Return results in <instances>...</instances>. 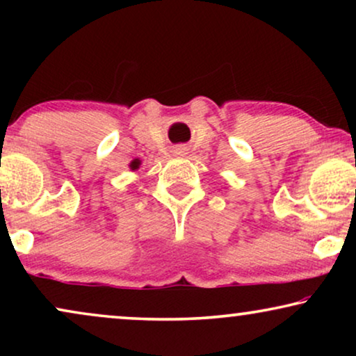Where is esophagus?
Masks as SVG:
<instances>
[{
	"mask_svg": "<svg viewBox=\"0 0 356 356\" xmlns=\"http://www.w3.org/2000/svg\"><path fill=\"white\" fill-rule=\"evenodd\" d=\"M175 154H177V155H183V154H184V147H177V149H175Z\"/></svg>",
	"mask_w": 356,
	"mask_h": 356,
	"instance_id": "esophagus-1",
	"label": "esophagus"
}]
</instances>
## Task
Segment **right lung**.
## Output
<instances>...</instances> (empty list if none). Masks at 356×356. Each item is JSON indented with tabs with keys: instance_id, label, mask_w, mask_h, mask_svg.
Segmentation results:
<instances>
[{
	"instance_id": "right-lung-1",
	"label": "right lung",
	"mask_w": 356,
	"mask_h": 356,
	"mask_svg": "<svg viewBox=\"0 0 356 356\" xmlns=\"http://www.w3.org/2000/svg\"><path fill=\"white\" fill-rule=\"evenodd\" d=\"M133 168H138V163H136V162H134V163H133Z\"/></svg>"
}]
</instances>
